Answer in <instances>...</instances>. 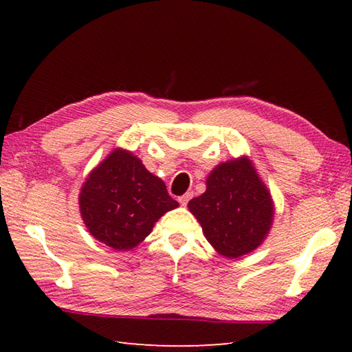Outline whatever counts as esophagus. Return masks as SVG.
Listing matches in <instances>:
<instances>
[{
    "label": "esophagus",
    "mask_w": 352,
    "mask_h": 352,
    "mask_svg": "<svg viewBox=\"0 0 352 352\" xmlns=\"http://www.w3.org/2000/svg\"><path fill=\"white\" fill-rule=\"evenodd\" d=\"M190 198H192V193H184V195H182L180 198H178V203H180L182 206H188Z\"/></svg>",
    "instance_id": "34e87169"
}]
</instances>
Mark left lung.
Here are the masks:
<instances>
[{"label": "left lung", "mask_w": 352, "mask_h": 352, "mask_svg": "<svg viewBox=\"0 0 352 352\" xmlns=\"http://www.w3.org/2000/svg\"><path fill=\"white\" fill-rule=\"evenodd\" d=\"M207 189L189 201V210L221 256L239 258L265 241L274 219V203L248 157L216 166Z\"/></svg>", "instance_id": "1"}]
</instances>
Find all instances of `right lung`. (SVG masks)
<instances>
[{"instance_id":"add662e5","label":"right lung","mask_w":352,"mask_h":352,"mask_svg":"<svg viewBox=\"0 0 352 352\" xmlns=\"http://www.w3.org/2000/svg\"><path fill=\"white\" fill-rule=\"evenodd\" d=\"M78 203L89 233L115 251L133 250L164 213L178 207L160 178L121 148L89 174Z\"/></svg>"}]
</instances>
